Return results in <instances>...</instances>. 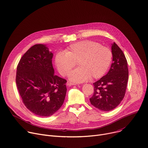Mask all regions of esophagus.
<instances>
[{
  "label": "esophagus",
  "instance_id": "1",
  "mask_svg": "<svg viewBox=\"0 0 148 148\" xmlns=\"http://www.w3.org/2000/svg\"><path fill=\"white\" fill-rule=\"evenodd\" d=\"M76 84H73V83H72V82H67V83H66V85L67 86H73V85H75Z\"/></svg>",
  "mask_w": 148,
  "mask_h": 148
}]
</instances>
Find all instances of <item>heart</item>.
Segmentation results:
<instances>
[{"instance_id": "obj_1", "label": "heart", "mask_w": 148, "mask_h": 148, "mask_svg": "<svg viewBox=\"0 0 148 148\" xmlns=\"http://www.w3.org/2000/svg\"><path fill=\"white\" fill-rule=\"evenodd\" d=\"M110 49L99 43L86 40L71 45L65 52H58L55 58L59 73L65 76L69 75L77 62L79 67L69 75V80L80 83L88 79L102 77L112 62Z\"/></svg>"}]
</instances>
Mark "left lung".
<instances>
[{"label":"left lung","mask_w":148,"mask_h":148,"mask_svg":"<svg viewBox=\"0 0 148 148\" xmlns=\"http://www.w3.org/2000/svg\"><path fill=\"white\" fill-rule=\"evenodd\" d=\"M112 63L108 73L93 83L94 93L90 103L102 111L116 108L123 100L128 80L126 59L120 47L112 43Z\"/></svg>","instance_id":"8db88e82"}]
</instances>
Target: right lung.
Instances as JSON below:
<instances>
[{
  "label": "right lung",
  "instance_id": "obj_1",
  "mask_svg": "<svg viewBox=\"0 0 148 148\" xmlns=\"http://www.w3.org/2000/svg\"><path fill=\"white\" fill-rule=\"evenodd\" d=\"M53 54L46 45L32 46L21 59L16 82L25 106L40 116H50L63 103L66 80L55 75Z\"/></svg>",
  "mask_w": 148,
  "mask_h": 148
}]
</instances>
